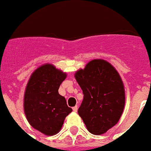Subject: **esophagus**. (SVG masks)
<instances>
[{"instance_id":"34e87169","label":"esophagus","mask_w":151,"mask_h":151,"mask_svg":"<svg viewBox=\"0 0 151 151\" xmlns=\"http://www.w3.org/2000/svg\"><path fill=\"white\" fill-rule=\"evenodd\" d=\"M73 112H77V111H78V106H73Z\"/></svg>"}]
</instances>
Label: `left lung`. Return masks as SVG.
<instances>
[{
    "instance_id": "obj_1",
    "label": "left lung",
    "mask_w": 151,
    "mask_h": 151,
    "mask_svg": "<svg viewBox=\"0 0 151 151\" xmlns=\"http://www.w3.org/2000/svg\"><path fill=\"white\" fill-rule=\"evenodd\" d=\"M74 77L84 94L78 114L89 132L106 133L124 110L125 91L119 73L109 62L98 59L76 71Z\"/></svg>"
}]
</instances>
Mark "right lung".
I'll list each match as a JSON object with an SVG mask.
<instances>
[{
    "label": "right lung",
    "instance_id": "add662e5",
    "mask_svg": "<svg viewBox=\"0 0 151 151\" xmlns=\"http://www.w3.org/2000/svg\"><path fill=\"white\" fill-rule=\"evenodd\" d=\"M66 73L45 63L30 75L26 86L23 109L33 128L46 136H54L60 130L66 117L72 112L66 99L59 94V88Z\"/></svg>",
    "mask_w": 151,
    "mask_h": 151
}]
</instances>
